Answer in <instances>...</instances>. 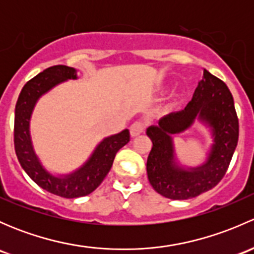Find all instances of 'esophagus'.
I'll list each match as a JSON object with an SVG mask.
<instances>
[{"mask_svg": "<svg viewBox=\"0 0 254 254\" xmlns=\"http://www.w3.org/2000/svg\"><path fill=\"white\" fill-rule=\"evenodd\" d=\"M143 130H145V123L142 120H136V122H134L130 125V134H131V136H137V135L143 132Z\"/></svg>", "mask_w": 254, "mask_h": 254, "instance_id": "34e87169", "label": "esophagus"}]
</instances>
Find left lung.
Segmentation results:
<instances>
[{"instance_id": "1", "label": "left lung", "mask_w": 254, "mask_h": 254, "mask_svg": "<svg viewBox=\"0 0 254 254\" xmlns=\"http://www.w3.org/2000/svg\"><path fill=\"white\" fill-rule=\"evenodd\" d=\"M195 117L213 127L215 143L205 165L184 171L174 163L170 135L188 128ZM146 134L152 141L146 165L152 188L175 200L198 196L224 178L237 146L238 118L231 92L224 81L204 70L203 79L188 106L162 118L157 127H150Z\"/></svg>"}]
</instances>
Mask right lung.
Listing matches in <instances>:
<instances>
[{"label": "right lung", "mask_w": 254, "mask_h": 254, "mask_svg": "<svg viewBox=\"0 0 254 254\" xmlns=\"http://www.w3.org/2000/svg\"><path fill=\"white\" fill-rule=\"evenodd\" d=\"M75 79L76 70L65 65L48 67L27 82L22 88L14 112V150L18 161L28 176L51 194L72 199L88 195L103 182L111 171L118 151L130 140L129 130L107 137L98 145L86 165L77 172L64 178L51 176L40 165L33 151L29 135V119L35 102L60 82Z\"/></svg>", "instance_id": "add662e5"}]
</instances>
